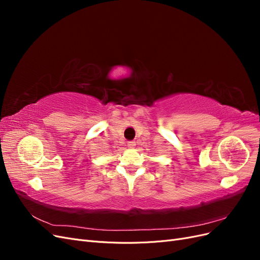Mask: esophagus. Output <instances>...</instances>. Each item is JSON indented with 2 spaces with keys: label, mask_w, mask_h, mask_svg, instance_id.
<instances>
[{
  "label": "esophagus",
  "mask_w": 260,
  "mask_h": 260,
  "mask_svg": "<svg viewBox=\"0 0 260 260\" xmlns=\"http://www.w3.org/2000/svg\"><path fill=\"white\" fill-rule=\"evenodd\" d=\"M135 146H136V142H135V141H129V142H128V147L133 148Z\"/></svg>",
  "instance_id": "esophagus-1"
}]
</instances>
